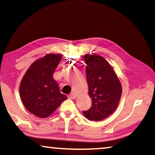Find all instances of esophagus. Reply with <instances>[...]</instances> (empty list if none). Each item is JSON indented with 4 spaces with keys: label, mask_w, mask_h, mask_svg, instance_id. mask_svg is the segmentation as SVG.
I'll list each match as a JSON object with an SVG mask.
<instances>
[{
    "label": "esophagus",
    "mask_w": 155,
    "mask_h": 155,
    "mask_svg": "<svg viewBox=\"0 0 155 155\" xmlns=\"http://www.w3.org/2000/svg\"><path fill=\"white\" fill-rule=\"evenodd\" d=\"M76 96H77V95H76V94L75 92H72L71 93L70 95H69L68 97L71 98V99H74V98H76Z\"/></svg>",
    "instance_id": "34e87169"
}]
</instances>
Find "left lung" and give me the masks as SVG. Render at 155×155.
I'll list each match as a JSON object with an SVG mask.
<instances>
[{
  "instance_id": "obj_1",
  "label": "left lung",
  "mask_w": 155,
  "mask_h": 155,
  "mask_svg": "<svg viewBox=\"0 0 155 155\" xmlns=\"http://www.w3.org/2000/svg\"><path fill=\"white\" fill-rule=\"evenodd\" d=\"M87 81L91 106L83 114L89 120L101 121L107 117L118 106L122 85L115 71L104 57L85 54Z\"/></svg>"
}]
</instances>
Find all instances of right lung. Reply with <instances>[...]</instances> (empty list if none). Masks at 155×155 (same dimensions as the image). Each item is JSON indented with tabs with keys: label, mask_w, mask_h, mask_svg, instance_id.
<instances>
[{
	"label": "right lung",
	"mask_w": 155,
	"mask_h": 155,
	"mask_svg": "<svg viewBox=\"0 0 155 155\" xmlns=\"http://www.w3.org/2000/svg\"><path fill=\"white\" fill-rule=\"evenodd\" d=\"M62 54H48L34 61L22 78L19 94L28 111L40 118L51 115L61 103L67 99L60 92L53 73Z\"/></svg>",
	"instance_id": "right-lung-1"
}]
</instances>
